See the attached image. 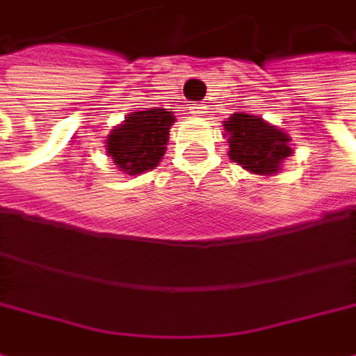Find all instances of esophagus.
<instances>
[{"instance_id":"obj_1","label":"esophagus","mask_w":356,"mask_h":356,"mask_svg":"<svg viewBox=\"0 0 356 356\" xmlns=\"http://www.w3.org/2000/svg\"><path fill=\"white\" fill-rule=\"evenodd\" d=\"M204 109H207V107H202V105H196V107H192V113H194V115H204V113H207Z\"/></svg>"}]
</instances>
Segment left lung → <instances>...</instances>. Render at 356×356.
I'll use <instances>...</instances> for the list:
<instances>
[{"label": "left lung", "instance_id": "8db88e82", "mask_svg": "<svg viewBox=\"0 0 356 356\" xmlns=\"http://www.w3.org/2000/svg\"><path fill=\"white\" fill-rule=\"evenodd\" d=\"M232 162H238L253 175H274L281 170L285 158L293 154L287 133L278 131L259 115L232 113L223 122Z\"/></svg>", "mask_w": 356, "mask_h": 356}]
</instances>
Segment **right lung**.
Instances as JSON below:
<instances>
[{
  "instance_id": "obj_1",
  "label": "right lung",
  "mask_w": 356,
  "mask_h": 356,
  "mask_svg": "<svg viewBox=\"0 0 356 356\" xmlns=\"http://www.w3.org/2000/svg\"><path fill=\"white\" fill-rule=\"evenodd\" d=\"M175 122L172 111H133L107 137V156L126 175H141L158 166L166 152L168 133Z\"/></svg>"
}]
</instances>
